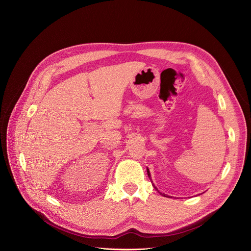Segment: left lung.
<instances>
[{"label": "left lung", "instance_id": "obj_1", "mask_svg": "<svg viewBox=\"0 0 251 251\" xmlns=\"http://www.w3.org/2000/svg\"><path fill=\"white\" fill-rule=\"evenodd\" d=\"M148 176H149V177H150V179H151V174H150V171H149V169H148ZM151 183H152V182H151ZM152 186L154 187V185H152ZM154 189H155V190H157L155 187H154ZM161 195H162V196H164V197H167V198H169L168 196H166V195H164V194H161Z\"/></svg>", "mask_w": 251, "mask_h": 251}]
</instances>
